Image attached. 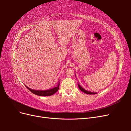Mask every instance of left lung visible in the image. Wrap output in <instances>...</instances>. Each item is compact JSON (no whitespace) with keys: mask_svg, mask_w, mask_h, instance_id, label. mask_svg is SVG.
<instances>
[{"mask_svg":"<svg viewBox=\"0 0 131 131\" xmlns=\"http://www.w3.org/2000/svg\"><path fill=\"white\" fill-rule=\"evenodd\" d=\"M78 86H79V88L80 89V90L81 91H82L83 92H84V93H86V94H96V93H96V92H90V91H87V90L84 89H83V88H82L81 86H80V85H79V84H78Z\"/></svg>","mask_w":131,"mask_h":131,"instance_id":"obj_1","label":"left lung"}]
</instances>
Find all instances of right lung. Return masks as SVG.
Masks as SVG:
<instances>
[{
	"mask_svg": "<svg viewBox=\"0 0 131 131\" xmlns=\"http://www.w3.org/2000/svg\"><path fill=\"white\" fill-rule=\"evenodd\" d=\"M27 88L28 89L30 92H32L33 93L38 95V96H51L53 94H54L56 92H57V91L59 89V85H58L57 87H56V88H54L52 89H50V90H45V91H39V90H31L29 89V88H28L27 86Z\"/></svg>",
	"mask_w": 131,
	"mask_h": 131,
	"instance_id": "add662e5",
	"label": "right lung"
}]
</instances>
